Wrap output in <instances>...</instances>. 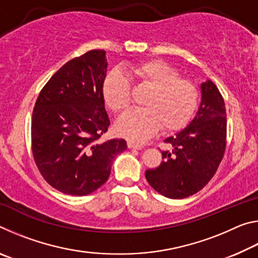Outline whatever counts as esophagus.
<instances>
[{"mask_svg":"<svg viewBox=\"0 0 258 258\" xmlns=\"http://www.w3.org/2000/svg\"><path fill=\"white\" fill-rule=\"evenodd\" d=\"M127 147L130 148V149H137V150L143 149V146L142 145H138V143L132 142V141H128L127 142Z\"/></svg>","mask_w":258,"mask_h":258,"instance_id":"esophagus-1","label":"esophagus"}]
</instances>
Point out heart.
I'll return each instance as SVG.
<instances>
[{"instance_id":"1","label":"heart","mask_w":258,"mask_h":258,"mask_svg":"<svg viewBox=\"0 0 258 258\" xmlns=\"http://www.w3.org/2000/svg\"><path fill=\"white\" fill-rule=\"evenodd\" d=\"M128 74L140 86L149 89L143 109L130 110L116 123L120 137L143 142L160 127L175 132L189 123L198 106V91L183 80L175 68L161 60H148L128 67ZM102 95L113 112H121L131 103V84L123 73H108L102 84Z\"/></svg>"}]
</instances>
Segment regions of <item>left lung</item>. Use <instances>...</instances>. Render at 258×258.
<instances>
[{"label": "left lung", "instance_id": "obj_1", "mask_svg": "<svg viewBox=\"0 0 258 258\" xmlns=\"http://www.w3.org/2000/svg\"><path fill=\"white\" fill-rule=\"evenodd\" d=\"M202 100L195 118L165 139L171 150L161 151L163 161L147 169L149 184L164 197L182 199L197 194L211 181L223 158L226 145L224 100L212 81L200 84Z\"/></svg>", "mask_w": 258, "mask_h": 258}]
</instances>
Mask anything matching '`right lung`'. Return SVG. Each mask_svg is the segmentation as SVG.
<instances>
[{
    "label": "right lung",
    "instance_id": "1",
    "mask_svg": "<svg viewBox=\"0 0 258 258\" xmlns=\"http://www.w3.org/2000/svg\"><path fill=\"white\" fill-rule=\"evenodd\" d=\"M107 67L103 50L72 59L50 78L35 103V163L44 180L62 194L86 196L99 189L115 157L127 148L124 139L100 140L110 125L102 95Z\"/></svg>",
    "mask_w": 258,
    "mask_h": 258
}]
</instances>
